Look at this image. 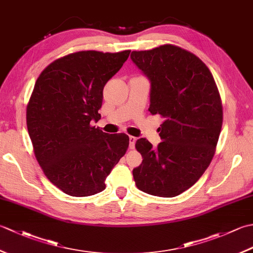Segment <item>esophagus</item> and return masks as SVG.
<instances>
[{
  "mask_svg": "<svg viewBox=\"0 0 253 253\" xmlns=\"http://www.w3.org/2000/svg\"><path fill=\"white\" fill-rule=\"evenodd\" d=\"M136 140H137V138L132 137V136H129V148H130V149H135Z\"/></svg>",
  "mask_w": 253,
  "mask_h": 253,
  "instance_id": "34e87169",
  "label": "esophagus"
}]
</instances>
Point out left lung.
Wrapping results in <instances>:
<instances>
[{
  "mask_svg": "<svg viewBox=\"0 0 253 253\" xmlns=\"http://www.w3.org/2000/svg\"><path fill=\"white\" fill-rule=\"evenodd\" d=\"M130 57L151 82L150 113L164 118L157 149L146 138L137 140L142 163L133 169V179L149 195L176 197L196 184L215 154L221 95L206 64L180 46L132 51Z\"/></svg>",
  "mask_w": 253,
  "mask_h": 253,
  "instance_id": "obj_1",
  "label": "left lung"
}]
</instances>
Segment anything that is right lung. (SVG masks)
Instances as JSON below:
<instances>
[{
  "instance_id": "right-lung-1",
  "label": "right lung",
  "mask_w": 253,
  "mask_h": 253,
  "mask_svg": "<svg viewBox=\"0 0 253 253\" xmlns=\"http://www.w3.org/2000/svg\"><path fill=\"white\" fill-rule=\"evenodd\" d=\"M130 50L79 51L57 58L38 77L27 104V128L38 163L53 185L72 197L105 189V178L125 155L129 137L107 135L98 122L105 84Z\"/></svg>"
}]
</instances>
